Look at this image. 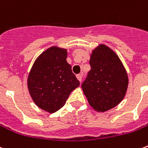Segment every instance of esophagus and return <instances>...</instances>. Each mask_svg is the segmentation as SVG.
Listing matches in <instances>:
<instances>
[{"label":"esophagus","mask_w":148,"mask_h":148,"mask_svg":"<svg viewBox=\"0 0 148 148\" xmlns=\"http://www.w3.org/2000/svg\"><path fill=\"white\" fill-rule=\"evenodd\" d=\"M76 77H77V80H78L79 82H82V74H77Z\"/></svg>","instance_id":"1"}]
</instances>
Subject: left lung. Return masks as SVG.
<instances>
[{
	"mask_svg": "<svg viewBox=\"0 0 148 148\" xmlns=\"http://www.w3.org/2000/svg\"><path fill=\"white\" fill-rule=\"evenodd\" d=\"M91 70L82 84L89 105L97 112H106L121 102L129 79L123 64L112 49L100 44L89 60Z\"/></svg>",
	"mask_w": 148,
	"mask_h": 148,
	"instance_id": "8db88e82",
	"label": "left lung"
}]
</instances>
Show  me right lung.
<instances>
[{"mask_svg": "<svg viewBox=\"0 0 148 148\" xmlns=\"http://www.w3.org/2000/svg\"><path fill=\"white\" fill-rule=\"evenodd\" d=\"M67 50L52 47L39 55L28 77V89L37 106L49 113L61 109L80 82L66 62Z\"/></svg>", "mask_w": 148, "mask_h": 148, "instance_id": "add662e5", "label": "right lung"}]
</instances>
